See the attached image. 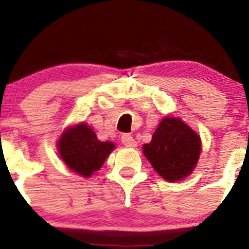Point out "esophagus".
Returning <instances> with one entry per match:
<instances>
[{
  "label": "esophagus",
  "mask_w": 249,
  "mask_h": 249,
  "mask_svg": "<svg viewBox=\"0 0 249 249\" xmlns=\"http://www.w3.org/2000/svg\"><path fill=\"white\" fill-rule=\"evenodd\" d=\"M122 142H123V144H124L126 147L134 148V147L137 146L136 139H134L132 136H130V134H124V136L122 137Z\"/></svg>",
  "instance_id": "34e87169"
}]
</instances>
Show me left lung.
Segmentation results:
<instances>
[{"label": "left lung", "instance_id": "1", "mask_svg": "<svg viewBox=\"0 0 249 249\" xmlns=\"http://www.w3.org/2000/svg\"><path fill=\"white\" fill-rule=\"evenodd\" d=\"M142 153L162 179L179 181L192 174L201 153V138L178 117L165 116L142 145Z\"/></svg>", "mask_w": 249, "mask_h": 249}]
</instances>
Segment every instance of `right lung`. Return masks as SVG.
I'll use <instances>...</instances> for the list:
<instances>
[{
    "mask_svg": "<svg viewBox=\"0 0 249 249\" xmlns=\"http://www.w3.org/2000/svg\"><path fill=\"white\" fill-rule=\"evenodd\" d=\"M112 142H101L87 123L71 125L57 141L59 158L72 172L89 178L103 166L115 150Z\"/></svg>",
    "mask_w": 249,
    "mask_h": 249,
    "instance_id": "1",
    "label": "right lung"
}]
</instances>
